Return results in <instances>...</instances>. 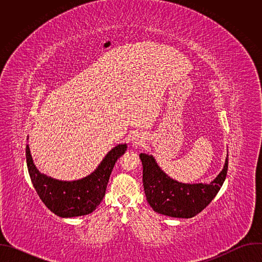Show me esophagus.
Wrapping results in <instances>:
<instances>
[{
  "instance_id": "34e87169",
  "label": "esophagus",
  "mask_w": 262,
  "mask_h": 262,
  "mask_svg": "<svg viewBox=\"0 0 262 262\" xmlns=\"http://www.w3.org/2000/svg\"><path fill=\"white\" fill-rule=\"evenodd\" d=\"M143 142V137L140 134H136L133 138V143L135 145H140Z\"/></svg>"
}]
</instances>
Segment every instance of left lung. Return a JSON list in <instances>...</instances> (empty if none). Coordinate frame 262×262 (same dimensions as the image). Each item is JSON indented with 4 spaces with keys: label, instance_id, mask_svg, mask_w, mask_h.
<instances>
[{
    "label": "left lung",
    "instance_id": "8db88e82",
    "mask_svg": "<svg viewBox=\"0 0 262 262\" xmlns=\"http://www.w3.org/2000/svg\"><path fill=\"white\" fill-rule=\"evenodd\" d=\"M146 199L161 214L190 219L201 212L216 196L226 179L228 152L222 171L209 183H183L171 178L158 165L152 155L140 154Z\"/></svg>",
    "mask_w": 262,
    "mask_h": 262
}]
</instances>
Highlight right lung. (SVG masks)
<instances>
[{"instance_id": "obj_1", "label": "right lung", "mask_w": 262, "mask_h": 262, "mask_svg": "<svg viewBox=\"0 0 262 262\" xmlns=\"http://www.w3.org/2000/svg\"><path fill=\"white\" fill-rule=\"evenodd\" d=\"M126 149V143L116 145L92 173L71 181L59 180L39 172L33 162L29 144L26 147V159L33 186L46 206L58 216L73 217L89 214L96 209L105 194L112 170Z\"/></svg>"}]
</instances>
